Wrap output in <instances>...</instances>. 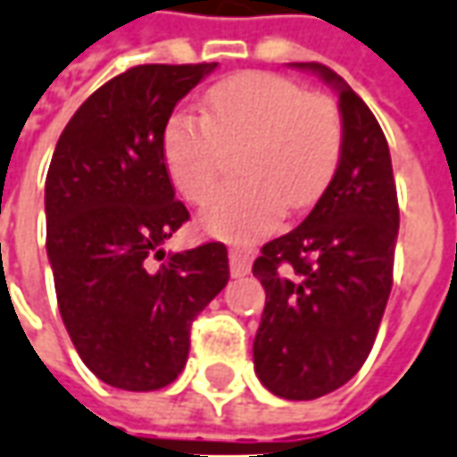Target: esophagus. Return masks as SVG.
<instances>
[{
	"label": "esophagus",
	"instance_id": "esophagus-1",
	"mask_svg": "<svg viewBox=\"0 0 457 457\" xmlns=\"http://www.w3.org/2000/svg\"><path fill=\"white\" fill-rule=\"evenodd\" d=\"M251 251L248 248L241 246H231L228 251V263H231V276L234 278H241V276H246L248 270H251Z\"/></svg>",
	"mask_w": 457,
	"mask_h": 457
}]
</instances>
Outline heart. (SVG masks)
Segmentation results:
<instances>
[{
    "instance_id": "heart-1",
    "label": "heart",
    "mask_w": 457,
    "mask_h": 457,
    "mask_svg": "<svg viewBox=\"0 0 457 457\" xmlns=\"http://www.w3.org/2000/svg\"><path fill=\"white\" fill-rule=\"evenodd\" d=\"M248 146L238 174L201 209L211 236L248 241L273 231L286 209H306L326 191L343 146L341 114L326 96L270 71H244L206 94V114L176 109L162 131V156L181 196L201 204L221 179L223 146Z\"/></svg>"
}]
</instances>
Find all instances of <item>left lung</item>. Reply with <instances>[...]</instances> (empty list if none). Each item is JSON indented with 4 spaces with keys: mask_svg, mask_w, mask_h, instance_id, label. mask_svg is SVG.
Wrapping results in <instances>:
<instances>
[{
    "mask_svg": "<svg viewBox=\"0 0 457 457\" xmlns=\"http://www.w3.org/2000/svg\"><path fill=\"white\" fill-rule=\"evenodd\" d=\"M294 66L336 89L343 146L313 211L253 261L266 291L253 368L273 395L313 401L353 378L373 348L401 213L391 151L373 112L328 66Z\"/></svg>",
    "mask_w": 457,
    "mask_h": 457,
    "instance_id": "1",
    "label": "left lung"
}]
</instances>
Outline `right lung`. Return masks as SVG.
I'll return each instance as SVG.
<instances>
[{"mask_svg": "<svg viewBox=\"0 0 457 457\" xmlns=\"http://www.w3.org/2000/svg\"><path fill=\"white\" fill-rule=\"evenodd\" d=\"M213 69L131 66L79 106L49 163L46 256L59 313L84 366L121 391L176 380L191 320L228 283V251L219 241L163 251L188 221L163 163V124ZM151 258L164 263L154 267Z\"/></svg>", "mask_w": 457, "mask_h": 457, "instance_id": "right-lung-1", "label": "right lung"}]
</instances>
